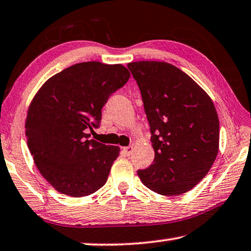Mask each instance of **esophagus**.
I'll use <instances>...</instances> for the list:
<instances>
[{
	"instance_id": "obj_1",
	"label": "esophagus",
	"mask_w": 251,
	"mask_h": 251,
	"mask_svg": "<svg viewBox=\"0 0 251 251\" xmlns=\"http://www.w3.org/2000/svg\"><path fill=\"white\" fill-rule=\"evenodd\" d=\"M133 149H134V147H133V146L125 147V148H123V151H124V153H125L126 156H129L133 152Z\"/></svg>"
}]
</instances>
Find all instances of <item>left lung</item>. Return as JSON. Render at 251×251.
Returning a JSON list of instances; mask_svg holds the SVG:
<instances>
[{"label": "left lung", "instance_id": "8db88e82", "mask_svg": "<svg viewBox=\"0 0 251 251\" xmlns=\"http://www.w3.org/2000/svg\"><path fill=\"white\" fill-rule=\"evenodd\" d=\"M141 91L151 132L153 163L138 175L165 196L194 188L219 150V119L212 100L188 75L166 62L128 63Z\"/></svg>", "mask_w": 251, "mask_h": 251}]
</instances>
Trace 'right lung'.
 <instances>
[{
	"mask_svg": "<svg viewBox=\"0 0 251 251\" xmlns=\"http://www.w3.org/2000/svg\"><path fill=\"white\" fill-rule=\"evenodd\" d=\"M122 64L78 63L52 75L28 106L27 146L35 166L57 192L91 195L104 186L119 147L88 139L109 96L129 79Z\"/></svg>",
	"mask_w": 251,
	"mask_h": 251,
	"instance_id": "1",
	"label": "right lung"
}]
</instances>
